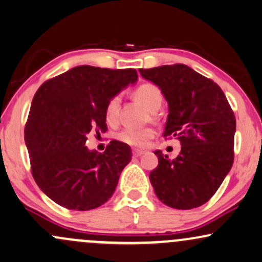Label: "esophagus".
<instances>
[{
  "label": "esophagus",
  "mask_w": 262,
  "mask_h": 262,
  "mask_svg": "<svg viewBox=\"0 0 262 262\" xmlns=\"http://www.w3.org/2000/svg\"><path fill=\"white\" fill-rule=\"evenodd\" d=\"M143 153H144V151L143 150H140V149H134V150H132V156H134V157H140Z\"/></svg>",
  "instance_id": "obj_1"
}]
</instances>
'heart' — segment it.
<instances>
[{
    "mask_svg": "<svg viewBox=\"0 0 262 262\" xmlns=\"http://www.w3.org/2000/svg\"><path fill=\"white\" fill-rule=\"evenodd\" d=\"M135 97L142 104L146 105L150 112H157L163 102V95L160 90L153 83H142L135 90ZM119 109H120V96L115 95L109 99L105 106V119L109 124H116L119 120ZM154 137V131L151 128H124L118 134V138L121 143L127 146L141 148L144 147Z\"/></svg>",
    "mask_w": 262,
    "mask_h": 262,
    "instance_id": "heart-1",
    "label": "heart"
}]
</instances>
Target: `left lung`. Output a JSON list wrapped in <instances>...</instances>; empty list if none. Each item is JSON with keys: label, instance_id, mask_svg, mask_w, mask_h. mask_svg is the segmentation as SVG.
Masks as SVG:
<instances>
[{"label": "left lung", "instance_id": "obj_1", "mask_svg": "<svg viewBox=\"0 0 262 262\" xmlns=\"http://www.w3.org/2000/svg\"><path fill=\"white\" fill-rule=\"evenodd\" d=\"M140 73L159 86L169 103L164 138H176L182 146L173 160L154 151L159 161L149 173L154 192L170 208H198L215 194L233 165L234 113L217 83L185 64Z\"/></svg>", "mask_w": 262, "mask_h": 262}]
</instances>
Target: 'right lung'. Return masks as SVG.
I'll list each match as a JSON object with an SVG mask.
<instances>
[{"mask_svg":"<svg viewBox=\"0 0 262 262\" xmlns=\"http://www.w3.org/2000/svg\"><path fill=\"white\" fill-rule=\"evenodd\" d=\"M135 69L75 67L38 87L24 137L35 182L63 208L86 211L104 204L131 160V148L113 140L90 151L87 135L105 132V106L137 80Z\"/></svg>","mask_w":262,"mask_h":262,"instance_id":"add662e5","label":"right lung"}]
</instances>
